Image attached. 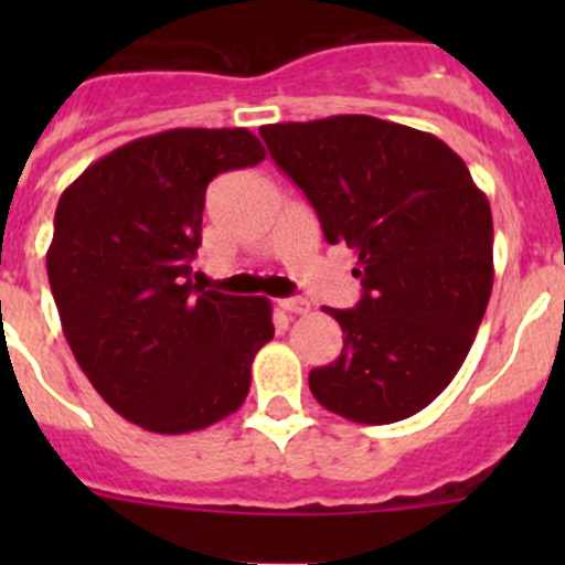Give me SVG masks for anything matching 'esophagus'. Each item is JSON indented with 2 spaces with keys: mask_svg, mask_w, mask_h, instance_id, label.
I'll use <instances>...</instances> for the list:
<instances>
[{
  "mask_svg": "<svg viewBox=\"0 0 565 565\" xmlns=\"http://www.w3.org/2000/svg\"><path fill=\"white\" fill-rule=\"evenodd\" d=\"M278 306H281L284 311H289V315H309V309H311L309 300H303V298H281L278 300Z\"/></svg>",
  "mask_w": 565,
  "mask_h": 565,
  "instance_id": "esophagus-1",
  "label": "esophagus"
}]
</instances>
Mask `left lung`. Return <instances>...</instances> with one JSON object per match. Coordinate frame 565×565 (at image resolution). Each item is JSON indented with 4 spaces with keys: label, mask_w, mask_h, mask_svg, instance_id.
Masks as SVG:
<instances>
[{
    "label": "left lung",
    "mask_w": 565,
    "mask_h": 565,
    "mask_svg": "<svg viewBox=\"0 0 565 565\" xmlns=\"http://www.w3.org/2000/svg\"><path fill=\"white\" fill-rule=\"evenodd\" d=\"M273 161L317 210L324 241L355 250L363 298L328 311L341 355L309 388L355 424H393L448 388L494 281L492 210L437 136L369 114L262 125Z\"/></svg>",
    "instance_id": "obj_1"
}]
</instances>
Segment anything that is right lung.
Segmentation results:
<instances>
[{
  "instance_id": "obj_1",
  "label": "right lung",
  "mask_w": 565,
  "mask_h": 565,
  "mask_svg": "<svg viewBox=\"0 0 565 565\" xmlns=\"http://www.w3.org/2000/svg\"><path fill=\"white\" fill-rule=\"evenodd\" d=\"M265 156L246 128H172L117 147L60 196L45 267L62 333L108 407L141 429H207L246 402L270 300L204 292L191 259L210 180Z\"/></svg>"
}]
</instances>
